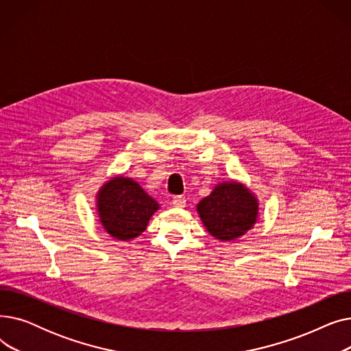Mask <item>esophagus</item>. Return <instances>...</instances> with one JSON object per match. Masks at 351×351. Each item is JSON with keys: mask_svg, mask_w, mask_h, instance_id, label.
Instances as JSON below:
<instances>
[{"mask_svg": "<svg viewBox=\"0 0 351 351\" xmlns=\"http://www.w3.org/2000/svg\"><path fill=\"white\" fill-rule=\"evenodd\" d=\"M172 205H173L175 208H185V205H186L185 196H175V197L172 199Z\"/></svg>", "mask_w": 351, "mask_h": 351, "instance_id": "1", "label": "esophagus"}]
</instances>
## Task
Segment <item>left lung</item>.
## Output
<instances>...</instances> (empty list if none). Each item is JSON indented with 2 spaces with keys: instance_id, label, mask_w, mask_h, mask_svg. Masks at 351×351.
I'll list each match as a JSON object with an SVG mask.
<instances>
[{
  "instance_id": "8db88e82",
  "label": "left lung",
  "mask_w": 351,
  "mask_h": 351,
  "mask_svg": "<svg viewBox=\"0 0 351 351\" xmlns=\"http://www.w3.org/2000/svg\"><path fill=\"white\" fill-rule=\"evenodd\" d=\"M196 210L206 230L222 242H230L249 232L259 216V200L243 183L220 182L202 199Z\"/></svg>"
}]
</instances>
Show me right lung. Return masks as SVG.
I'll return each mask as SVG.
<instances>
[{
  "mask_svg": "<svg viewBox=\"0 0 351 351\" xmlns=\"http://www.w3.org/2000/svg\"><path fill=\"white\" fill-rule=\"evenodd\" d=\"M158 209V202L138 182L126 176L109 179L97 193L99 222L106 233L118 241L138 237Z\"/></svg>",
  "mask_w": 351,
  "mask_h": 351,
  "instance_id": "1",
  "label": "right lung"
}]
</instances>
